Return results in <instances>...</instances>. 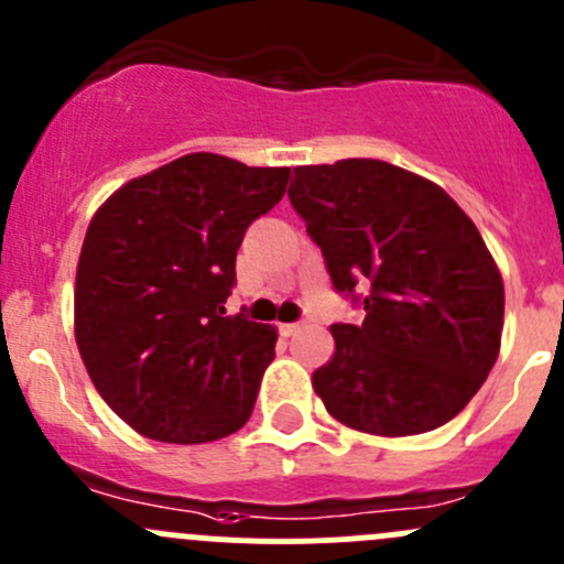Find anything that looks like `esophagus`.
<instances>
[{
    "label": "esophagus",
    "instance_id": "obj_1",
    "mask_svg": "<svg viewBox=\"0 0 564 564\" xmlns=\"http://www.w3.org/2000/svg\"><path fill=\"white\" fill-rule=\"evenodd\" d=\"M299 328H301V323H282V325H280L282 336H293V334H299Z\"/></svg>",
    "mask_w": 564,
    "mask_h": 564
}]
</instances>
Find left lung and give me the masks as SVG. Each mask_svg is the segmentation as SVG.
<instances>
[{
    "mask_svg": "<svg viewBox=\"0 0 564 564\" xmlns=\"http://www.w3.org/2000/svg\"><path fill=\"white\" fill-rule=\"evenodd\" d=\"M288 197L336 293L364 321L334 323L312 375L345 426L408 437L467 408L499 356L505 288L473 219L429 178L382 160L293 167Z\"/></svg>",
    "mask_w": 564,
    "mask_h": 564,
    "instance_id": "left-lung-1",
    "label": "left lung"
}]
</instances>
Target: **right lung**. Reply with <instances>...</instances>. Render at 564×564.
Returning a JSON list of instances; mask_svg holds the SVG:
<instances>
[{"label": "right lung", "instance_id": "right-lung-1", "mask_svg": "<svg viewBox=\"0 0 564 564\" xmlns=\"http://www.w3.org/2000/svg\"><path fill=\"white\" fill-rule=\"evenodd\" d=\"M290 167L184 154L116 189L86 230L75 341L108 408L143 437L239 432L274 361L276 328L225 315L236 252L288 189Z\"/></svg>", "mask_w": 564, "mask_h": 564}]
</instances>
